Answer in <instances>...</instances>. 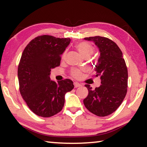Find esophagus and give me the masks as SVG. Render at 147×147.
<instances>
[{
    "instance_id": "obj_1",
    "label": "esophagus",
    "mask_w": 147,
    "mask_h": 147,
    "mask_svg": "<svg viewBox=\"0 0 147 147\" xmlns=\"http://www.w3.org/2000/svg\"><path fill=\"white\" fill-rule=\"evenodd\" d=\"M74 88H79V87L82 86L81 84H80L78 83V82H74Z\"/></svg>"
}]
</instances>
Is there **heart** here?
<instances>
[{
	"instance_id": "b5f03b06",
	"label": "heart",
	"mask_w": 147,
	"mask_h": 147,
	"mask_svg": "<svg viewBox=\"0 0 147 147\" xmlns=\"http://www.w3.org/2000/svg\"><path fill=\"white\" fill-rule=\"evenodd\" d=\"M76 49L78 50L79 53L80 55L83 57V58H86V57H88L89 58L92 54H93L94 52V48L91 45L90 43H88V42H80L78 44L76 45ZM65 56V53H64L62 55V58H64ZM73 76L76 78H81L82 73L80 70H74L72 73Z\"/></svg>"
}]
</instances>
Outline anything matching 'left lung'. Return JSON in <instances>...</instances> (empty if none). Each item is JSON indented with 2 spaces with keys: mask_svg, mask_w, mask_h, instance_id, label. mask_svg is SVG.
<instances>
[{
  "mask_svg": "<svg viewBox=\"0 0 147 147\" xmlns=\"http://www.w3.org/2000/svg\"><path fill=\"white\" fill-rule=\"evenodd\" d=\"M84 39L93 41L100 52L94 67V76L100 77L101 85L92 89L89 84H86L89 93L84 104L92 113L105 117L113 113L125 97L128 88L127 67L123 53L112 40L100 36Z\"/></svg>",
  "mask_w": 147,
  "mask_h": 147,
  "instance_id": "8db88e82",
  "label": "left lung"
}]
</instances>
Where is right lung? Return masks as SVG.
<instances>
[{
    "mask_svg": "<svg viewBox=\"0 0 147 147\" xmlns=\"http://www.w3.org/2000/svg\"><path fill=\"white\" fill-rule=\"evenodd\" d=\"M70 38L38 36L25 47L18 66L19 91L28 108L37 115L49 117L60 111L65 94L74 88L70 79L56 82L50 78L52 69L60 64Z\"/></svg>",
    "mask_w": 147,
    "mask_h": 147,
    "instance_id": "1",
    "label": "right lung"
}]
</instances>
